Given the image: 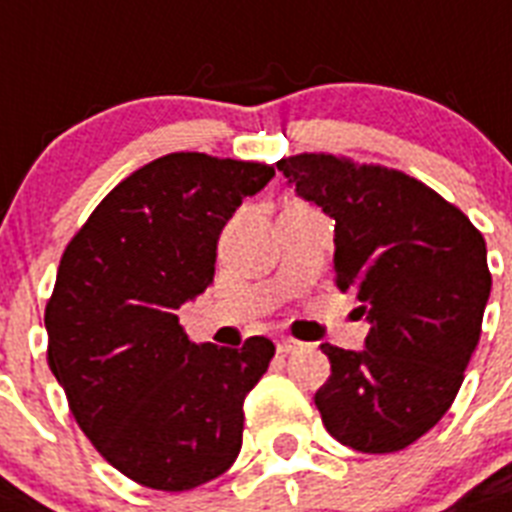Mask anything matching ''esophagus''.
<instances>
[{
  "label": "esophagus",
  "mask_w": 512,
  "mask_h": 512,
  "mask_svg": "<svg viewBox=\"0 0 512 512\" xmlns=\"http://www.w3.org/2000/svg\"><path fill=\"white\" fill-rule=\"evenodd\" d=\"M276 347L281 355H292V352L305 350V344L299 342V339H292V336H281V339L276 342Z\"/></svg>",
  "instance_id": "1"
}]
</instances>
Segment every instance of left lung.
I'll use <instances>...</instances> for the list:
<instances>
[{"mask_svg":"<svg viewBox=\"0 0 512 512\" xmlns=\"http://www.w3.org/2000/svg\"><path fill=\"white\" fill-rule=\"evenodd\" d=\"M276 165L334 218V281L371 323L365 350L321 344L331 363L315 392L323 426L357 452L405 450L450 410L479 344L492 292L484 236L402 170L326 152Z\"/></svg>","mask_w":512,"mask_h":512,"instance_id":"left-lung-1","label":"left lung"}]
</instances>
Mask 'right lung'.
<instances>
[{"label":"right lung","instance_id":"obj_1","mask_svg":"<svg viewBox=\"0 0 512 512\" xmlns=\"http://www.w3.org/2000/svg\"><path fill=\"white\" fill-rule=\"evenodd\" d=\"M265 162L173 152L107 194L62 252L44 310L47 363L112 468L149 489L218 479L242 450L244 397L276 347L189 342L178 307L215 276L218 239Z\"/></svg>","mask_w":512,"mask_h":512}]
</instances>
